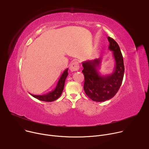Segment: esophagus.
I'll return each mask as SVG.
<instances>
[{"instance_id": "34e87169", "label": "esophagus", "mask_w": 149, "mask_h": 149, "mask_svg": "<svg viewBox=\"0 0 149 149\" xmlns=\"http://www.w3.org/2000/svg\"><path fill=\"white\" fill-rule=\"evenodd\" d=\"M79 63L77 61L72 62L70 64V70L72 72L78 71L79 70Z\"/></svg>"}]
</instances>
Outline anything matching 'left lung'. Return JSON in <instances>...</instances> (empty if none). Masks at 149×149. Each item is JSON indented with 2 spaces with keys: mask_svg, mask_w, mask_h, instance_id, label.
I'll use <instances>...</instances> for the list:
<instances>
[{
  "mask_svg": "<svg viewBox=\"0 0 149 149\" xmlns=\"http://www.w3.org/2000/svg\"><path fill=\"white\" fill-rule=\"evenodd\" d=\"M107 38L110 43L109 49L113 51L116 62L111 74L101 75L100 73L98 68L101 58L82 62L84 91L90 99L96 102H102L113 98L118 92L124 77V61L120 47L113 38L110 36Z\"/></svg>",
  "mask_w": 149,
  "mask_h": 149,
  "instance_id": "obj_1",
  "label": "left lung"
}]
</instances>
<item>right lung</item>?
I'll return each instance as SVG.
<instances>
[{"instance_id":"obj_1","label":"right lung","mask_w":149,"mask_h":149,"mask_svg":"<svg viewBox=\"0 0 149 149\" xmlns=\"http://www.w3.org/2000/svg\"><path fill=\"white\" fill-rule=\"evenodd\" d=\"M68 69L67 68L63 71L57 83L55 88L52 91L49 92L46 94L43 95H31L39 100L46 102H52L57 100L62 93L63 87H64L65 85V81L67 78V77L68 75Z\"/></svg>"}]
</instances>
